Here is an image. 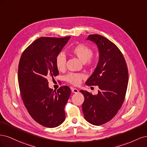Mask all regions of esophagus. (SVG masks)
Instances as JSON below:
<instances>
[{
  "label": "esophagus",
  "instance_id": "esophagus-1",
  "mask_svg": "<svg viewBox=\"0 0 147 147\" xmlns=\"http://www.w3.org/2000/svg\"><path fill=\"white\" fill-rule=\"evenodd\" d=\"M72 92L73 93H78V90L77 88H72Z\"/></svg>",
  "mask_w": 147,
  "mask_h": 147
}]
</instances>
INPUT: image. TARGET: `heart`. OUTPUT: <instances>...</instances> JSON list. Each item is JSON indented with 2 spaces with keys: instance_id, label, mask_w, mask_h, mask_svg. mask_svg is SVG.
<instances>
[{
  "instance_id": "1",
  "label": "heart",
  "mask_w": 147,
  "mask_h": 147,
  "mask_svg": "<svg viewBox=\"0 0 147 147\" xmlns=\"http://www.w3.org/2000/svg\"><path fill=\"white\" fill-rule=\"evenodd\" d=\"M72 52L83 63L87 62L88 64H91L90 59L93 55V50L90 47L80 44V45L75 46L72 49ZM55 65L58 70L63 71L65 70L66 66V57L63 53H60L56 57ZM84 78V75L82 74L70 73L67 75L65 79L67 82L69 83L74 85H78L81 83L82 80Z\"/></svg>"
}]
</instances>
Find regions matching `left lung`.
I'll return each instance as SVG.
<instances>
[{
	"label": "left lung",
	"mask_w": 147,
	"mask_h": 147,
	"mask_svg": "<svg viewBox=\"0 0 147 147\" xmlns=\"http://www.w3.org/2000/svg\"><path fill=\"white\" fill-rule=\"evenodd\" d=\"M99 53L94 72L86 82L88 86H98L97 94L80 90L84 97L82 104L84 117L88 122L99 126L112 119L121 107L128 83V70L123 55L115 44L98 34L89 35Z\"/></svg>",
	"instance_id": "1"
}]
</instances>
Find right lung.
<instances>
[{"mask_svg": "<svg viewBox=\"0 0 147 147\" xmlns=\"http://www.w3.org/2000/svg\"><path fill=\"white\" fill-rule=\"evenodd\" d=\"M70 38H39L23 51L20 60L18 77L22 99L31 117L45 127L58 126L65 118L64 107L70 89L64 86L53 91L47 78L59 75L56 57Z\"/></svg>", "mask_w": 147, "mask_h": 147, "instance_id": "obj_1", "label": "right lung"}]
</instances>
